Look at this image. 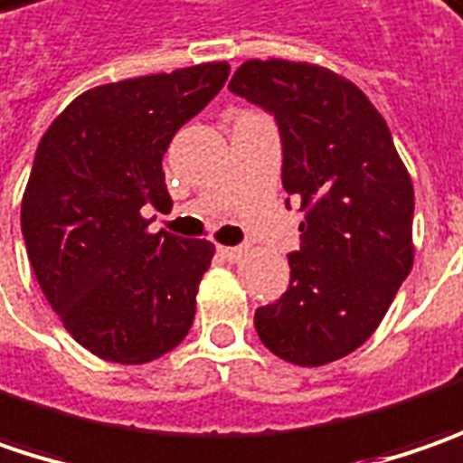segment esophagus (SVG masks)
Here are the masks:
<instances>
[{"label":"esophagus","mask_w":463,"mask_h":463,"mask_svg":"<svg viewBox=\"0 0 463 463\" xmlns=\"http://www.w3.org/2000/svg\"><path fill=\"white\" fill-rule=\"evenodd\" d=\"M217 253H220L225 261H241V259L246 256V249H243V246H220Z\"/></svg>","instance_id":"34e87169"}]
</instances>
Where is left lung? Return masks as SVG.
I'll return each mask as SVG.
<instances>
[{"mask_svg":"<svg viewBox=\"0 0 463 463\" xmlns=\"http://www.w3.org/2000/svg\"><path fill=\"white\" fill-rule=\"evenodd\" d=\"M228 88L274 116L282 189L306 212L288 292L253 326L277 357L326 365L378 329L412 269V178L383 116L334 71L251 59Z\"/></svg>","mask_w":463,"mask_h":463,"instance_id":"left-lung-1","label":"left lung"}]
</instances>
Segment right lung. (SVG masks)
<instances>
[{
    "label": "right lung",
    "instance_id": "add662e5",
    "mask_svg": "<svg viewBox=\"0 0 463 463\" xmlns=\"http://www.w3.org/2000/svg\"><path fill=\"white\" fill-rule=\"evenodd\" d=\"M228 74L212 61L92 88L38 145L20 210L28 259L64 329L103 360L150 363L192 329L214 246L147 232L142 210L171 202L163 155Z\"/></svg>",
    "mask_w": 463,
    "mask_h": 463
}]
</instances>
